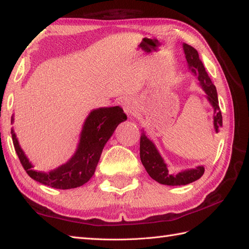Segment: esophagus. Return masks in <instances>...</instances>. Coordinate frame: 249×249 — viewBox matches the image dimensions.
<instances>
[{"label": "esophagus", "mask_w": 249, "mask_h": 249, "mask_svg": "<svg viewBox=\"0 0 249 249\" xmlns=\"http://www.w3.org/2000/svg\"><path fill=\"white\" fill-rule=\"evenodd\" d=\"M121 105L127 115H133L136 111V100L133 97H124L121 100Z\"/></svg>", "instance_id": "obj_1"}]
</instances>
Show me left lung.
Here are the masks:
<instances>
[{
	"label": "left lung",
	"mask_w": 249,
	"mask_h": 249,
	"mask_svg": "<svg viewBox=\"0 0 249 249\" xmlns=\"http://www.w3.org/2000/svg\"><path fill=\"white\" fill-rule=\"evenodd\" d=\"M183 49L185 52V56H186L189 70L198 77L200 86L204 89L206 97H208L211 105L213 106L215 111L214 127L216 133H217L218 128L223 126V116H221L219 109L216 88L208 76V73H206L202 62L199 59L198 51L187 44L183 45ZM140 158L142 165L144 166L149 176L153 179H155L156 182L163 185H170V186L186 185L197 181L204 173V168L202 166H199L195 169L181 171L178 174H171L169 172L167 165L163 161L160 154L158 153L156 146L150 139H147L144 133H142L140 137Z\"/></svg>",
	"instance_id": "8db88e82"
}]
</instances>
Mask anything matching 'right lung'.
Returning a JSON list of instances; mask_svg holds the SVG:
<instances>
[{
  "mask_svg": "<svg viewBox=\"0 0 249 249\" xmlns=\"http://www.w3.org/2000/svg\"><path fill=\"white\" fill-rule=\"evenodd\" d=\"M125 120H127V116L119 106L93 110L84 122L75 154L64 165L49 172L34 170L12 128L13 143L21 165L30 178L56 189L76 188L82 186L93 177L105 144L118 125ZM13 122L14 116H12Z\"/></svg>",
  "mask_w": 249,
  "mask_h": 249,
  "instance_id": "obj_1",
  "label": "right lung"
}]
</instances>
